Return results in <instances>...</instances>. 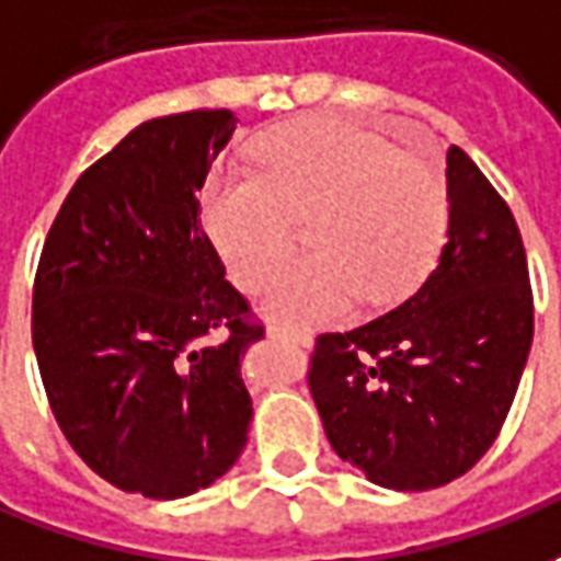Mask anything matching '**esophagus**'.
Returning a JSON list of instances; mask_svg holds the SVG:
<instances>
[{
    "label": "esophagus",
    "instance_id": "obj_1",
    "mask_svg": "<svg viewBox=\"0 0 561 561\" xmlns=\"http://www.w3.org/2000/svg\"><path fill=\"white\" fill-rule=\"evenodd\" d=\"M267 336H288L294 343H300V346H309L312 343V334L309 331H297V328H285V324H267Z\"/></svg>",
    "mask_w": 561,
    "mask_h": 561
}]
</instances>
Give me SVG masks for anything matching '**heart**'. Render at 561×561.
Instances as JSON below:
<instances>
[{"label": "heart", "mask_w": 561, "mask_h": 561, "mask_svg": "<svg viewBox=\"0 0 561 561\" xmlns=\"http://www.w3.org/2000/svg\"><path fill=\"white\" fill-rule=\"evenodd\" d=\"M254 170L215 172L203 221L240 288H257L291 245V219L312 213L307 245L270 279L279 319L343 316L364 294L394 304L425 279L446 233V185L419 154L340 117H309L257 145Z\"/></svg>", "instance_id": "1"}]
</instances>
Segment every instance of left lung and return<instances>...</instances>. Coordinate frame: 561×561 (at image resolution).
Here are the masks:
<instances>
[{
  "instance_id": "1",
  "label": "left lung",
  "mask_w": 561,
  "mask_h": 561,
  "mask_svg": "<svg viewBox=\"0 0 561 561\" xmlns=\"http://www.w3.org/2000/svg\"><path fill=\"white\" fill-rule=\"evenodd\" d=\"M446 245L428 279L386 316L321 334L309 370L336 456L401 492L446 485L483 458L535 334L519 227L456 145L446 151Z\"/></svg>"
}]
</instances>
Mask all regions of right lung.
I'll list each match as a JSON object with an SVG mask.
<instances>
[{
	"label": "right lung",
	"instance_id": "1",
	"mask_svg": "<svg viewBox=\"0 0 561 561\" xmlns=\"http://www.w3.org/2000/svg\"><path fill=\"white\" fill-rule=\"evenodd\" d=\"M237 130L230 108L151 117L78 179L33 288V348L78 456L124 492L172 501L249 444L240 374L264 336L199 225V191Z\"/></svg>",
	"mask_w": 561,
	"mask_h": 561
}]
</instances>
